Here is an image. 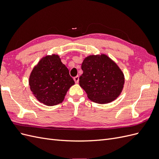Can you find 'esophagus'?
<instances>
[{"mask_svg": "<svg viewBox=\"0 0 159 159\" xmlns=\"http://www.w3.org/2000/svg\"><path fill=\"white\" fill-rule=\"evenodd\" d=\"M74 80L75 81V82L76 84H78V83L79 82V76L77 75V76L74 77Z\"/></svg>", "mask_w": 159, "mask_h": 159, "instance_id": "esophagus-1", "label": "esophagus"}]
</instances>
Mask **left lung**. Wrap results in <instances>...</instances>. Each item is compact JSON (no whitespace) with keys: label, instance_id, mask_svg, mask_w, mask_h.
<instances>
[{"label":"left lung","instance_id":"8db88e82","mask_svg":"<svg viewBox=\"0 0 159 159\" xmlns=\"http://www.w3.org/2000/svg\"><path fill=\"white\" fill-rule=\"evenodd\" d=\"M83 74L80 85L92 102L105 104L116 99L125 84L123 72L115 62L104 54L90 55L81 64Z\"/></svg>","mask_w":159,"mask_h":159}]
</instances>
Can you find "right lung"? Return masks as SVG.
<instances>
[{"instance_id": "1", "label": "right lung", "mask_w": 159, "mask_h": 159, "mask_svg": "<svg viewBox=\"0 0 159 159\" xmlns=\"http://www.w3.org/2000/svg\"><path fill=\"white\" fill-rule=\"evenodd\" d=\"M74 84L68 69L57 54L43 57L33 68L29 78L32 94L48 106L61 103L67 91Z\"/></svg>"}]
</instances>
